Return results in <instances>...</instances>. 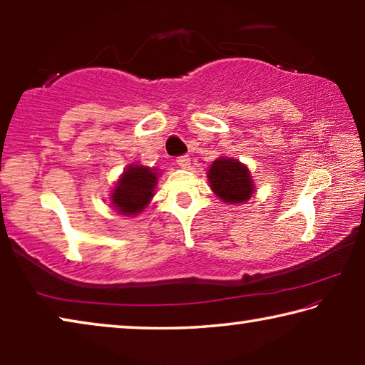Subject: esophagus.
I'll list each match as a JSON object with an SVG mask.
<instances>
[{
	"label": "esophagus",
	"mask_w": 365,
	"mask_h": 365,
	"mask_svg": "<svg viewBox=\"0 0 365 365\" xmlns=\"http://www.w3.org/2000/svg\"><path fill=\"white\" fill-rule=\"evenodd\" d=\"M177 164L180 165L182 169H188V168H190V158H188V156H180V158H177Z\"/></svg>",
	"instance_id": "esophagus-1"
}]
</instances>
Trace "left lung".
<instances>
[{
  "mask_svg": "<svg viewBox=\"0 0 365 365\" xmlns=\"http://www.w3.org/2000/svg\"><path fill=\"white\" fill-rule=\"evenodd\" d=\"M207 180L214 193L228 205L246 202L255 193L250 169L237 159L224 156L215 159L209 168Z\"/></svg>",
  "mask_w": 365,
  "mask_h": 365,
  "instance_id": "8db88e82",
  "label": "left lung"
}]
</instances>
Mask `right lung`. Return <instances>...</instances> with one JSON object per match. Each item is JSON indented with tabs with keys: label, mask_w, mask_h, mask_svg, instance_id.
Instances as JSON below:
<instances>
[{
	"label": "right lung",
	"mask_w": 365,
	"mask_h": 365,
	"mask_svg": "<svg viewBox=\"0 0 365 365\" xmlns=\"http://www.w3.org/2000/svg\"><path fill=\"white\" fill-rule=\"evenodd\" d=\"M158 175V169L128 165L110 193V205L122 215H138L154 196Z\"/></svg>",
	"instance_id": "right-lung-1"
}]
</instances>
